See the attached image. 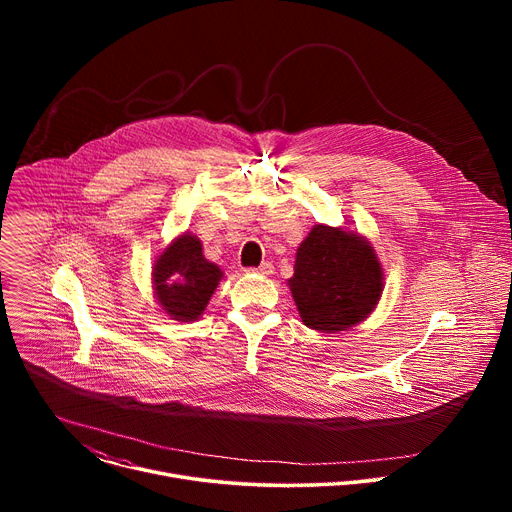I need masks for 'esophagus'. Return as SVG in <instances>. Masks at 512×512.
I'll return each mask as SVG.
<instances>
[{"mask_svg":"<svg viewBox=\"0 0 512 512\" xmlns=\"http://www.w3.org/2000/svg\"><path fill=\"white\" fill-rule=\"evenodd\" d=\"M247 273H259V275H271L273 273V265L269 263V261H265V263H261L259 267H249L247 269Z\"/></svg>","mask_w":512,"mask_h":512,"instance_id":"obj_1","label":"esophagus"}]
</instances>
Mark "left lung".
<instances>
[{
	"instance_id": "8db88e82",
	"label": "left lung",
	"mask_w": 512,
	"mask_h": 512,
	"mask_svg": "<svg viewBox=\"0 0 512 512\" xmlns=\"http://www.w3.org/2000/svg\"><path fill=\"white\" fill-rule=\"evenodd\" d=\"M302 322L320 332L346 330L367 318L383 291L375 249L342 229L316 225L302 241L287 279Z\"/></svg>"
}]
</instances>
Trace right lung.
<instances>
[{
	"instance_id": "obj_1",
	"label": "right lung",
	"mask_w": 512,
	"mask_h": 512,
	"mask_svg": "<svg viewBox=\"0 0 512 512\" xmlns=\"http://www.w3.org/2000/svg\"><path fill=\"white\" fill-rule=\"evenodd\" d=\"M223 271L202 255V245L192 235L178 237L154 265V289L160 306L174 320L200 318Z\"/></svg>"
}]
</instances>
